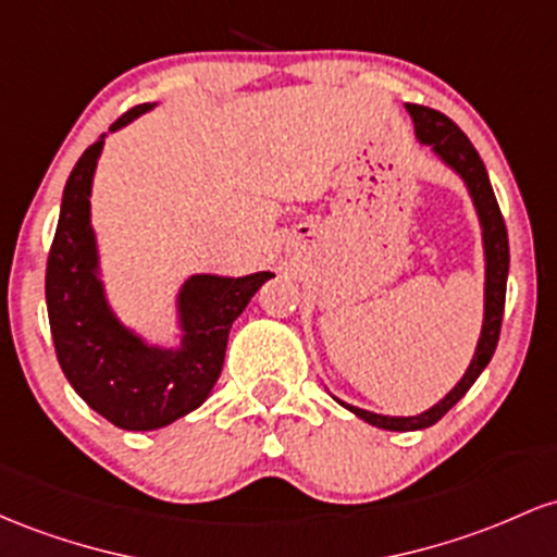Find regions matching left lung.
<instances>
[{
  "label": "left lung",
  "mask_w": 557,
  "mask_h": 557,
  "mask_svg": "<svg viewBox=\"0 0 557 557\" xmlns=\"http://www.w3.org/2000/svg\"><path fill=\"white\" fill-rule=\"evenodd\" d=\"M416 123V136L418 141L431 147V152L436 154L447 168H453L460 178H463L468 195L473 199V208H476L479 223H481V239H484V260H486V273H484V323H481V336L476 352H473L471 366L463 373V379L447 392L434 408L423 410L421 416H379L371 410L355 408V405L336 403L342 408H347L349 413L362 418L371 426L386 429V431H416L434 426L442 416L458 403L473 386V381L481 376L486 366H490L492 355H495L499 329H503V310H505V286H508V265H510V249H508V228H505L503 212L492 191L490 176H486V168L481 162L479 152L473 149V144L468 141V136L455 126L453 121L440 110L423 108V104H405Z\"/></svg>",
  "instance_id": "1"
}]
</instances>
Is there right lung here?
Masks as SVG:
<instances>
[{
    "mask_svg": "<svg viewBox=\"0 0 557 557\" xmlns=\"http://www.w3.org/2000/svg\"><path fill=\"white\" fill-rule=\"evenodd\" d=\"M154 104H139L110 131ZM104 136L81 154L65 191L47 260V310L60 368L78 397L117 429L152 431L178 421L210 397L226 358L231 323L271 271L242 278L197 273L178 292V347L147 345L123 326L104 297L91 228V181Z\"/></svg>",
    "mask_w": 557,
    "mask_h": 557,
    "instance_id": "right-lung-1",
    "label": "right lung"
}]
</instances>
